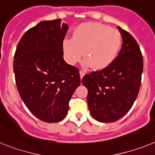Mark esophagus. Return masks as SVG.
<instances>
[{
	"instance_id": "34e87169",
	"label": "esophagus",
	"mask_w": 155,
	"mask_h": 155,
	"mask_svg": "<svg viewBox=\"0 0 155 155\" xmlns=\"http://www.w3.org/2000/svg\"><path fill=\"white\" fill-rule=\"evenodd\" d=\"M80 78H83L84 76V75H85V72H84V71H81V70H80Z\"/></svg>"
}]
</instances>
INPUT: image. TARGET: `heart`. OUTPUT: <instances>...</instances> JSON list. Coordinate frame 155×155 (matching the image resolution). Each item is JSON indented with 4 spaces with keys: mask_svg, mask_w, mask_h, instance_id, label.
I'll return each mask as SVG.
<instances>
[{
    "mask_svg": "<svg viewBox=\"0 0 155 155\" xmlns=\"http://www.w3.org/2000/svg\"><path fill=\"white\" fill-rule=\"evenodd\" d=\"M121 45V35L117 30L100 23H84L73 31L72 38L63 41V50L67 62L77 63L85 57L83 65L102 70L111 64Z\"/></svg>",
    "mask_w": 155,
    "mask_h": 155,
    "instance_id": "1",
    "label": "heart"
}]
</instances>
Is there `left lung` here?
Returning <instances> with one entry per match:
<instances>
[{
	"mask_svg": "<svg viewBox=\"0 0 155 155\" xmlns=\"http://www.w3.org/2000/svg\"><path fill=\"white\" fill-rule=\"evenodd\" d=\"M122 47L111 64L86 74L82 83L87 88L90 113L96 120L114 122L123 117L136 101L141 85L143 60L137 41L120 27Z\"/></svg>",
	"mask_w": 155,
	"mask_h": 155,
	"instance_id": "8db88e82",
	"label": "left lung"
}]
</instances>
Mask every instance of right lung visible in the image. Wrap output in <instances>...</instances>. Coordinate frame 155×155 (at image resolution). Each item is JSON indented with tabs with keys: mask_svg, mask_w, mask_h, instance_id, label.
Segmentation results:
<instances>
[{
	"mask_svg": "<svg viewBox=\"0 0 155 155\" xmlns=\"http://www.w3.org/2000/svg\"><path fill=\"white\" fill-rule=\"evenodd\" d=\"M68 28L61 19L40 22L26 31L14 56L19 95L36 117L47 123L65 117L68 102L80 85L78 68L63 58Z\"/></svg>",
	"mask_w": 155,
	"mask_h": 155,
	"instance_id": "obj_1",
	"label": "right lung"
}]
</instances>
